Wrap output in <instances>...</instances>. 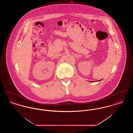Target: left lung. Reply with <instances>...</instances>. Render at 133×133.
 <instances>
[{"mask_svg":"<svg viewBox=\"0 0 133 133\" xmlns=\"http://www.w3.org/2000/svg\"><path fill=\"white\" fill-rule=\"evenodd\" d=\"M101 80H99V81H101Z\"/></svg>","mask_w":133,"mask_h":133,"instance_id":"obj_1","label":"left lung"}]
</instances>
